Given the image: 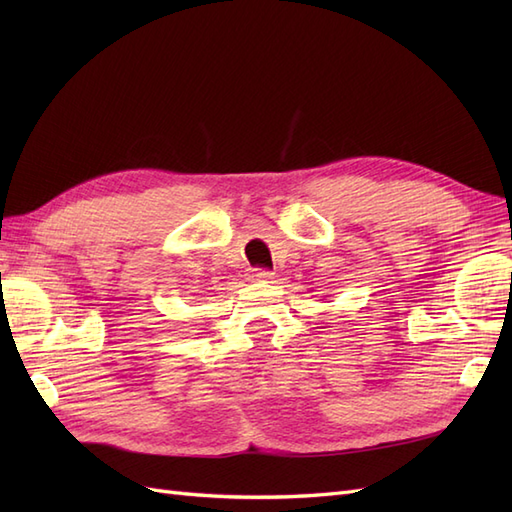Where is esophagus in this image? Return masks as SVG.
Returning a JSON list of instances; mask_svg holds the SVG:
<instances>
[{
    "mask_svg": "<svg viewBox=\"0 0 512 512\" xmlns=\"http://www.w3.org/2000/svg\"><path fill=\"white\" fill-rule=\"evenodd\" d=\"M253 281H268L272 279V272L268 268H255L253 274H251Z\"/></svg>",
    "mask_w": 512,
    "mask_h": 512,
    "instance_id": "obj_1",
    "label": "esophagus"
}]
</instances>
